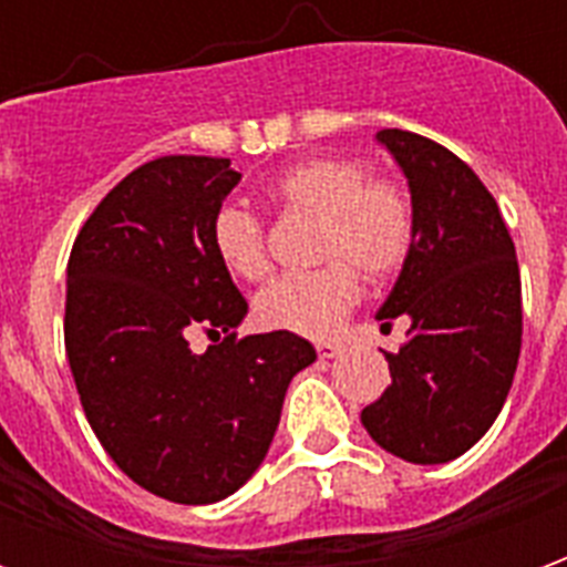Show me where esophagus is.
<instances>
[{"label":"esophagus","mask_w":567,"mask_h":567,"mask_svg":"<svg viewBox=\"0 0 567 567\" xmlns=\"http://www.w3.org/2000/svg\"><path fill=\"white\" fill-rule=\"evenodd\" d=\"M316 349H319V358H324V361H331V358H337L343 352V346L340 343H319Z\"/></svg>","instance_id":"1"}]
</instances>
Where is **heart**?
<instances>
[{"label": "heart", "mask_w": 567, "mask_h": 567, "mask_svg": "<svg viewBox=\"0 0 567 567\" xmlns=\"http://www.w3.org/2000/svg\"><path fill=\"white\" fill-rule=\"evenodd\" d=\"M270 197L285 212L319 215V260L312 272H285L255 300L260 324L300 337H331L355 307L361 285L349 262L380 282L410 255L416 218L413 199L392 178H373L370 166L352 157H319L276 178ZM212 243L227 270L258 282L270 270L267 236L255 212L224 206L212 221Z\"/></svg>", "instance_id": "obj_1"}]
</instances>
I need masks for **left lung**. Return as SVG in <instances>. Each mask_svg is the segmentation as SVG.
<instances>
[{
	"mask_svg": "<svg viewBox=\"0 0 567 567\" xmlns=\"http://www.w3.org/2000/svg\"><path fill=\"white\" fill-rule=\"evenodd\" d=\"M410 185L416 234L382 328L406 316L410 331L385 352L392 385L361 410L382 450L413 464L458 458L498 419L523 346V285L498 203L464 161L437 142L380 130Z\"/></svg>",
	"mask_w": 567,
	"mask_h": 567,
	"instance_id": "obj_1",
	"label": "left lung"
}]
</instances>
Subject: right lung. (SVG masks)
Instances as JSON below:
<instances>
[{"mask_svg":"<svg viewBox=\"0 0 567 567\" xmlns=\"http://www.w3.org/2000/svg\"><path fill=\"white\" fill-rule=\"evenodd\" d=\"M239 178L227 157L142 163L69 255L63 333L84 416L133 483L175 504H215L258 471L288 382L316 361L291 331L236 337L248 303L212 221ZM197 327L225 340L197 357Z\"/></svg>","mask_w":567,"mask_h":567,"instance_id":"1","label":"right lung"}]
</instances>
